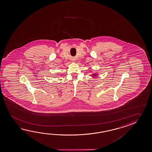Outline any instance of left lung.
<instances>
[{"instance_id":"1","label":"left lung","mask_w":152,"mask_h":152,"mask_svg":"<svg viewBox=\"0 0 152 152\" xmlns=\"http://www.w3.org/2000/svg\"><path fill=\"white\" fill-rule=\"evenodd\" d=\"M97 74H96V73H94V74H93V75H91V76L94 77H96V76H97Z\"/></svg>"}]
</instances>
